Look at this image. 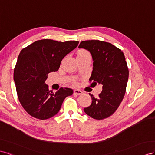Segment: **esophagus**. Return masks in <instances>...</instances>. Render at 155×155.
Returning <instances> with one entry per match:
<instances>
[{"mask_svg": "<svg viewBox=\"0 0 155 155\" xmlns=\"http://www.w3.org/2000/svg\"><path fill=\"white\" fill-rule=\"evenodd\" d=\"M73 94H74V95H81L82 94V92L81 90H74Z\"/></svg>", "mask_w": 155, "mask_h": 155, "instance_id": "esophagus-1", "label": "esophagus"}]
</instances>
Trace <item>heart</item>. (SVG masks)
I'll list each match as a JSON object with an SVG mask.
<instances>
[{
  "mask_svg": "<svg viewBox=\"0 0 155 155\" xmlns=\"http://www.w3.org/2000/svg\"><path fill=\"white\" fill-rule=\"evenodd\" d=\"M77 58H85V57H90V52L85 49H80L77 51Z\"/></svg>",
  "mask_w": 155,
  "mask_h": 155,
  "instance_id": "1",
  "label": "heart"
}]
</instances>
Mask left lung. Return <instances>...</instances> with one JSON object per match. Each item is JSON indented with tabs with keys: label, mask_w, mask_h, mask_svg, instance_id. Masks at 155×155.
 I'll return each instance as SVG.
<instances>
[{
	"label": "left lung",
	"mask_w": 155,
	"mask_h": 155,
	"mask_svg": "<svg viewBox=\"0 0 155 155\" xmlns=\"http://www.w3.org/2000/svg\"><path fill=\"white\" fill-rule=\"evenodd\" d=\"M78 48L90 51L93 71L90 81L102 84L97 97L90 94L92 103L84 112L95 119H103L112 115L124 97L129 79V69L123 52L112 43L99 40L81 42Z\"/></svg>",
	"instance_id": "obj_1"
}]
</instances>
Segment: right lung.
Returning a JSON list of instances; mask_svg holds the SVG:
<instances>
[{"instance_id":"add662e5","label":"right lung","mask_w":155,"mask_h":155,"mask_svg":"<svg viewBox=\"0 0 155 155\" xmlns=\"http://www.w3.org/2000/svg\"><path fill=\"white\" fill-rule=\"evenodd\" d=\"M78 41H57L43 39L30 44L20 52L14 69V80L19 102L31 116L49 119L59 112L71 88L54 93L45 83L48 73L58 70L64 57L78 46Z\"/></svg>"}]
</instances>
